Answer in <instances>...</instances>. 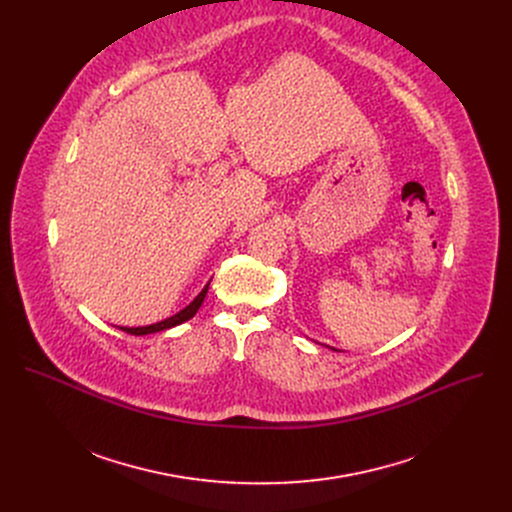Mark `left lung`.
<instances>
[{
	"label": "left lung",
	"mask_w": 512,
	"mask_h": 512,
	"mask_svg": "<svg viewBox=\"0 0 512 512\" xmlns=\"http://www.w3.org/2000/svg\"><path fill=\"white\" fill-rule=\"evenodd\" d=\"M324 346H326V344H324ZM328 348H332V346H328ZM332 350H336V348H332ZM336 352H338V350H336Z\"/></svg>",
	"instance_id": "left-lung-1"
}]
</instances>
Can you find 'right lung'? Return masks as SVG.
Here are the masks:
<instances>
[{"label":"right lung","instance_id":"1","mask_svg":"<svg viewBox=\"0 0 512 512\" xmlns=\"http://www.w3.org/2000/svg\"><path fill=\"white\" fill-rule=\"evenodd\" d=\"M208 285H210V281L202 287L200 294H198L184 310H180L178 314H174V316H170V318H166V320H162V322L150 324V326H137V328H125V326H121V330H123V332H129V334H133V336H145V334H154V332H164V330H168V328H174V326H178V324L190 320V318L198 312V308L202 306V302H204V298H206Z\"/></svg>","mask_w":512,"mask_h":512}]
</instances>
